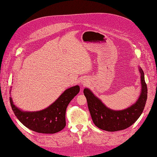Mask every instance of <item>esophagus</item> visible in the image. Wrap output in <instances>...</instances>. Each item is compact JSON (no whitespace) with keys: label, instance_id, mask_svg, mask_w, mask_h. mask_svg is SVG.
<instances>
[{"label":"esophagus","instance_id":"34e87169","mask_svg":"<svg viewBox=\"0 0 157 157\" xmlns=\"http://www.w3.org/2000/svg\"><path fill=\"white\" fill-rule=\"evenodd\" d=\"M82 84H84V85H85V84H86V82H83V83H82Z\"/></svg>","mask_w":157,"mask_h":157}]
</instances>
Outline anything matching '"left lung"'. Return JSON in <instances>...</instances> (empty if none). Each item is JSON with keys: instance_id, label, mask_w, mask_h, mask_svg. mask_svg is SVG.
<instances>
[{"instance_id": "8db88e82", "label": "left lung", "mask_w": 157, "mask_h": 157, "mask_svg": "<svg viewBox=\"0 0 157 157\" xmlns=\"http://www.w3.org/2000/svg\"><path fill=\"white\" fill-rule=\"evenodd\" d=\"M141 92L136 103L124 110L113 111L107 108L88 88L84 90V94L88 102V109L92 121L99 128L108 132L126 129L138 119L144 111L147 99V88L144 73L141 68Z\"/></svg>"}]
</instances>
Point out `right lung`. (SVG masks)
Instances as JSON below:
<instances>
[{
  "instance_id": "add662e5",
  "label": "right lung",
  "mask_w": 157,
  "mask_h": 157,
  "mask_svg": "<svg viewBox=\"0 0 157 157\" xmlns=\"http://www.w3.org/2000/svg\"><path fill=\"white\" fill-rule=\"evenodd\" d=\"M79 91L78 86L66 90L50 106L40 111L23 112L13 105L11 98L10 103L17 119L27 128L42 134H55L65 128L66 109Z\"/></svg>"
}]
</instances>
